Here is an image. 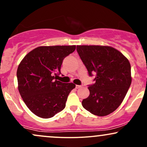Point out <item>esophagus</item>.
I'll list each match as a JSON object with an SVG mask.
<instances>
[{"label":"esophagus","instance_id":"esophagus-1","mask_svg":"<svg viewBox=\"0 0 147 147\" xmlns=\"http://www.w3.org/2000/svg\"><path fill=\"white\" fill-rule=\"evenodd\" d=\"M82 86L81 85H76V88H82Z\"/></svg>","mask_w":147,"mask_h":147}]
</instances>
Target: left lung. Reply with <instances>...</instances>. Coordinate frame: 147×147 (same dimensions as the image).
I'll return each instance as SVG.
<instances>
[{
  "label": "left lung",
  "mask_w": 147,
  "mask_h": 147,
  "mask_svg": "<svg viewBox=\"0 0 147 147\" xmlns=\"http://www.w3.org/2000/svg\"><path fill=\"white\" fill-rule=\"evenodd\" d=\"M77 50L95 83L88 88L90 95L82 101L86 110L106 116L119 107L131 86V64L119 50L106 45H77Z\"/></svg>",
  "instance_id": "1"
}]
</instances>
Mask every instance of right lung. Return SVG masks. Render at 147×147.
<instances>
[{"label": "right lung", "instance_id": "right-lung-1", "mask_svg": "<svg viewBox=\"0 0 147 147\" xmlns=\"http://www.w3.org/2000/svg\"><path fill=\"white\" fill-rule=\"evenodd\" d=\"M75 49L76 45L37 47L18 65L16 75L19 93L28 109L38 117L50 118L65 108L75 84L55 79L57 73H61L63 59Z\"/></svg>", "mask_w": 147, "mask_h": 147}]
</instances>
